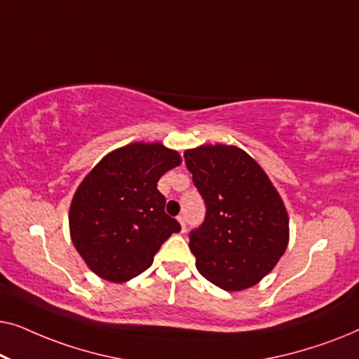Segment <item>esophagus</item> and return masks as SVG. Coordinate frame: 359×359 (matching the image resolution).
<instances>
[{
	"label": "esophagus",
	"mask_w": 359,
	"mask_h": 359,
	"mask_svg": "<svg viewBox=\"0 0 359 359\" xmlns=\"http://www.w3.org/2000/svg\"><path fill=\"white\" fill-rule=\"evenodd\" d=\"M178 222L181 225V232H186V220H184V215H178Z\"/></svg>",
	"instance_id": "34e87169"
}]
</instances>
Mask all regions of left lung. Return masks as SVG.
I'll return each instance as SVG.
<instances>
[{
	"mask_svg": "<svg viewBox=\"0 0 359 359\" xmlns=\"http://www.w3.org/2000/svg\"><path fill=\"white\" fill-rule=\"evenodd\" d=\"M184 161L205 204L204 222L189 233L196 268L224 291L255 286L287 248L281 196L238 147L201 145L186 150Z\"/></svg>",
	"mask_w": 359,
	"mask_h": 359,
	"instance_id": "1",
	"label": "left lung"
}]
</instances>
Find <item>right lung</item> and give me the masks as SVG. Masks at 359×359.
Masks as SVG:
<instances>
[{
	"label": "right lung",
	"mask_w": 359,
	"mask_h": 359,
	"mask_svg": "<svg viewBox=\"0 0 359 359\" xmlns=\"http://www.w3.org/2000/svg\"><path fill=\"white\" fill-rule=\"evenodd\" d=\"M181 163L158 142H135L107 154L78 186L70 205V235L93 273L126 283L154 263L171 233L181 230L165 212L156 183Z\"/></svg>",
	"instance_id": "add662e5"
}]
</instances>
